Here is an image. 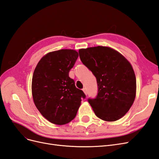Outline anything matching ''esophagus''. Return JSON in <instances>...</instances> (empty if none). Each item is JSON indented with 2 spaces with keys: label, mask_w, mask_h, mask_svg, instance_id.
<instances>
[{
  "label": "esophagus",
  "mask_w": 159,
  "mask_h": 159,
  "mask_svg": "<svg viewBox=\"0 0 159 159\" xmlns=\"http://www.w3.org/2000/svg\"><path fill=\"white\" fill-rule=\"evenodd\" d=\"M83 91L84 92L85 95H87L88 92H87V90H86V89H85V88H84V89H83Z\"/></svg>",
  "instance_id": "1"
}]
</instances>
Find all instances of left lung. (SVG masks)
<instances>
[{"instance_id": "left-lung-1", "label": "left lung", "mask_w": 159, "mask_h": 159, "mask_svg": "<svg viewBox=\"0 0 159 159\" xmlns=\"http://www.w3.org/2000/svg\"><path fill=\"white\" fill-rule=\"evenodd\" d=\"M79 54L97 79V97L88 99L96 116L105 121L123 117L136 96V77L131 63L121 53L107 46L80 49Z\"/></svg>"}]
</instances>
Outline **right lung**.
I'll return each mask as SVG.
<instances>
[{
    "label": "right lung",
    "mask_w": 159,
    "mask_h": 159,
    "mask_svg": "<svg viewBox=\"0 0 159 159\" xmlns=\"http://www.w3.org/2000/svg\"><path fill=\"white\" fill-rule=\"evenodd\" d=\"M78 52L62 49L43 56L34 71L32 94L36 108L50 123L62 125L73 120L85 95L69 77Z\"/></svg>",
    "instance_id": "right-lung-1"
}]
</instances>
